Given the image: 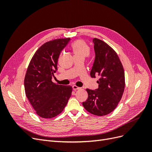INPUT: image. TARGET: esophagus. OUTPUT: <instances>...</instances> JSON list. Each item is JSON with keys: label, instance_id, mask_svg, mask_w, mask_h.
<instances>
[{"label": "esophagus", "instance_id": "obj_1", "mask_svg": "<svg viewBox=\"0 0 152 152\" xmlns=\"http://www.w3.org/2000/svg\"><path fill=\"white\" fill-rule=\"evenodd\" d=\"M81 88L79 87H77V86H73V89L74 91H77V90H79Z\"/></svg>", "mask_w": 152, "mask_h": 152}]
</instances>
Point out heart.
Here are the masks:
<instances>
[{
  "mask_svg": "<svg viewBox=\"0 0 152 152\" xmlns=\"http://www.w3.org/2000/svg\"><path fill=\"white\" fill-rule=\"evenodd\" d=\"M72 49L76 57L86 58L89 56L90 53V48L88 45L82 40H78L73 42Z\"/></svg>",
  "mask_w": 152,
  "mask_h": 152,
  "instance_id": "1",
  "label": "heart"
}]
</instances>
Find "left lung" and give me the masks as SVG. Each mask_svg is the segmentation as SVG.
Listing matches in <instances>:
<instances>
[{"instance_id":"left-lung-1","label":"left lung","mask_w":152,"mask_h":152,"mask_svg":"<svg viewBox=\"0 0 152 152\" xmlns=\"http://www.w3.org/2000/svg\"><path fill=\"white\" fill-rule=\"evenodd\" d=\"M95 60L91 77L99 75L96 90L86 89L88 98L82 103L84 108L97 116L113 112L120 102L125 88V74L122 64L114 49L104 41L94 38Z\"/></svg>"}]
</instances>
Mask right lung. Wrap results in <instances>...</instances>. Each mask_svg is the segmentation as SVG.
<instances>
[{
	"instance_id": "obj_1",
	"label": "right lung",
	"mask_w": 152,
	"mask_h": 152,
	"mask_svg": "<svg viewBox=\"0 0 152 152\" xmlns=\"http://www.w3.org/2000/svg\"><path fill=\"white\" fill-rule=\"evenodd\" d=\"M70 40L57 39L44 43L37 50L27 68L25 94L35 113L42 118H53L61 113L71 96L72 86L52 81L58 70L59 55Z\"/></svg>"
}]
</instances>
